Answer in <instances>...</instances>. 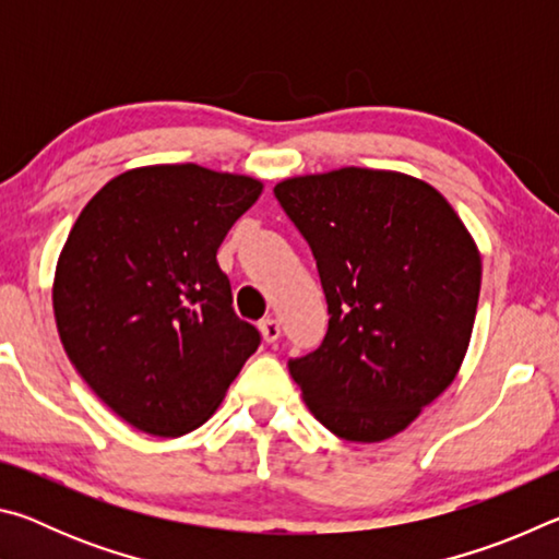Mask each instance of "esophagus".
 Here are the masks:
<instances>
[{
    "label": "esophagus",
    "instance_id": "1",
    "mask_svg": "<svg viewBox=\"0 0 559 559\" xmlns=\"http://www.w3.org/2000/svg\"><path fill=\"white\" fill-rule=\"evenodd\" d=\"M259 328H261V335H263V340H266V343H276V340L281 337V323L276 318H271V316L263 318Z\"/></svg>",
    "mask_w": 559,
    "mask_h": 559
}]
</instances>
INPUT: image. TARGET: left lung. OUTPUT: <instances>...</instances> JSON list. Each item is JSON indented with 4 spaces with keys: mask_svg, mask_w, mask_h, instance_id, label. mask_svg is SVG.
Listing matches in <instances>:
<instances>
[{
    "mask_svg": "<svg viewBox=\"0 0 559 559\" xmlns=\"http://www.w3.org/2000/svg\"><path fill=\"white\" fill-rule=\"evenodd\" d=\"M313 251L328 300L318 349L288 359L335 437L384 441L453 382L480 293V253L431 185L343 167L273 189Z\"/></svg>",
    "mask_w": 559,
    "mask_h": 559,
    "instance_id": "1",
    "label": "left lung"
}]
</instances>
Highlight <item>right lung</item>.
<instances>
[{
  "instance_id": "1",
  "label": "right lung",
  "mask_w": 559,
  "mask_h": 559,
  "mask_svg": "<svg viewBox=\"0 0 559 559\" xmlns=\"http://www.w3.org/2000/svg\"><path fill=\"white\" fill-rule=\"evenodd\" d=\"M261 189L200 165L138 167L75 219L56 263V328L75 370L130 427L167 439L202 427L261 345L216 263Z\"/></svg>"
}]
</instances>
